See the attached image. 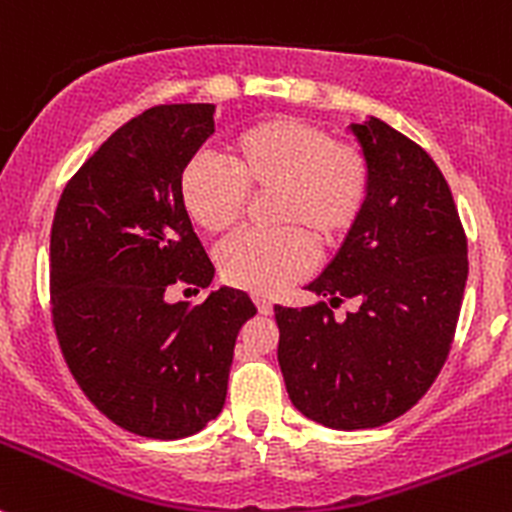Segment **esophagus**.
<instances>
[{
  "label": "esophagus",
  "instance_id": "34e87169",
  "mask_svg": "<svg viewBox=\"0 0 512 512\" xmlns=\"http://www.w3.org/2000/svg\"><path fill=\"white\" fill-rule=\"evenodd\" d=\"M255 305H257V310L262 312V315H270L272 307H275V305H272V300H267V297H262V295L255 297Z\"/></svg>",
  "mask_w": 512,
  "mask_h": 512
}]
</instances>
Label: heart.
Listing matches in <instances>:
<instances>
[{"label": "heart", "mask_w": 512, "mask_h": 512, "mask_svg": "<svg viewBox=\"0 0 512 512\" xmlns=\"http://www.w3.org/2000/svg\"><path fill=\"white\" fill-rule=\"evenodd\" d=\"M225 167L192 160L182 167L177 197L187 220L217 237L240 225L252 200L272 197L275 232H245L217 250L225 282L275 295L322 255L342 250L360 227L372 192L365 150L335 140L327 127L295 114L257 119L222 147Z\"/></svg>", "instance_id": "b5f03b06"}]
</instances>
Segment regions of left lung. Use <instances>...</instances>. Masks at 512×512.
<instances>
[{"mask_svg":"<svg viewBox=\"0 0 512 512\" xmlns=\"http://www.w3.org/2000/svg\"><path fill=\"white\" fill-rule=\"evenodd\" d=\"M372 170L360 227L307 290L361 310L334 320L327 302L275 307L292 405L335 430L377 428L408 413L443 370L455 340L468 240L433 157L370 117L352 124Z\"/></svg>","mask_w":512,"mask_h":512,"instance_id":"left-lung-1","label":"left lung"}]
</instances>
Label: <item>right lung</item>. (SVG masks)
Segmentation results:
<instances>
[{
  "mask_svg": "<svg viewBox=\"0 0 512 512\" xmlns=\"http://www.w3.org/2000/svg\"><path fill=\"white\" fill-rule=\"evenodd\" d=\"M215 104H157L122 124L72 175L49 240L59 347L89 403L155 440L195 435L222 413L237 332L257 307L220 287L167 302L172 285L207 287L215 265L177 197V180L215 132Z\"/></svg>",
  "mask_w": 512,
  "mask_h": 512,
  "instance_id": "1",
  "label": "right lung"
}]
</instances>
